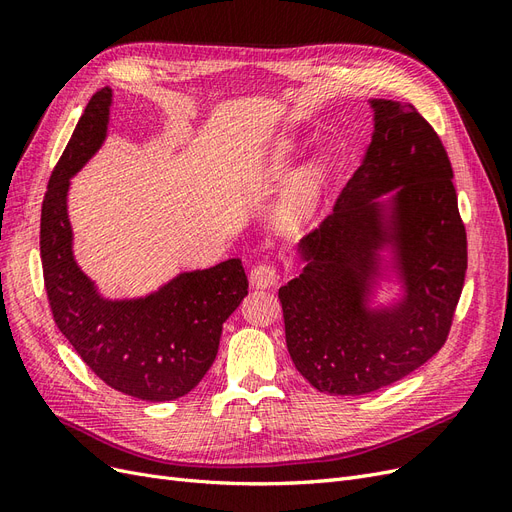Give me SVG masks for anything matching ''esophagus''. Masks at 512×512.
Masks as SVG:
<instances>
[{
  "instance_id": "34e87169",
  "label": "esophagus",
  "mask_w": 512,
  "mask_h": 512,
  "mask_svg": "<svg viewBox=\"0 0 512 512\" xmlns=\"http://www.w3.org/2000/svg\"><path fill=\"white\" fill-rule=\"evenodd\" d=\"M277 280H280V275H277V267L271 262H258L250 273V284L254 288H271Z\"/></svg>"
}]
</instances>
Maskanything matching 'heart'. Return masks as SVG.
<instances>
[{"label":"heart","instance_id":"heart-1","mask_svg":"<svg viewBox=\"0 0 512 512\" xmlns=\"http://www.w3.org/2000/svg\"><path fill=\"white\" fill-rule=\"evenodd\" d=\"M292 149L290 143H284L280 147V156H286V153ZM324 179V168L320 164H312L303 177L301 190L294 194L292 198H288V203L284 205L282 213H280V222L284 226H297L299 222H303L307 218V213H312L314 209V200L316 194L320 190V183Z\"/></svg>","mask_w":512,"mask_h":512}]
</instances>
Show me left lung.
I'll return each instance as SVG.
<instances>
[{
	"mask_svg": "<svg viewBox=\"0 0 512 512\" xmlns=\"http://www.w3.org/2000/svg\"><path fill=\"white\" fill-rule=\"evenodd\" d=\"M374 136L333 213L299 243L305 267L280 288L286 346L299 374L329 395L389 386L436 354L468 269L453 166L412 104L371 100ZM391 195L386 208L379 198ZM391 242L407 297L369 310L377 250Z\"/></svg>",
	"mask_w": 512,
	"mask_h": 512,
	"instance_id": "left-lung-1",
	"label": "left lung"
}]
</instances>
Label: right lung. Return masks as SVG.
I'll return each instance as SVG.
<instances>
[{"label": "right lung", "instance_id": "obj_1", "mask_svg": "<svg viewBox=\"0 0 512 512\" xmlns=\"http://www.w3.org/2000/svg\"><path fill=\"white\" fill-rule=\"evenodd\" d=\"M111 89L96 91L53 168L42 200L40 258L55 324L111 389L145 401H170L205 378L222 324L247 294L239 258L181 273L145 299L108 301L72 256L66 196L70 177L100 149Z\"/></svg>", "mask_w": 512, "mask_h": 512}]
</instances>
